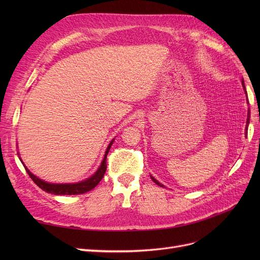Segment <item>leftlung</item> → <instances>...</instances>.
I'll list each match as a JSON object with an SVG mask.
<instances>
[{
    "mask_svg": "<svg viewBox=\"0 0 260 260\" xmlns=\"http://www.w3.org/2000/svg\"><path fill=\"white\" fill-rule=\"evenodd\" d=\"M242 85H243V89H244V91H245V94H246V96H247V93H246V90H245V85H244V80H242ZM249 118H250V112H249V109H248V112H247V119H246V127H245V136L247 135L248 124H249ZM151 178H152V180L154 181V182H155L157 185H159V186L164 187V185H162L161 183H159L158 181H157V180H156L154 177H152V176H151Z\"/></svg>",
    "mask_w": 260,
    "mask_h": 260,
    "instance_id": "1",
    "label": "left lung"
}]
</instances>
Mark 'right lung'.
<instances>
[{
    "label": "right lung",
    "mask_w": 260,
    "mask_h": 260,
    "mask_svg": "<svg viewBox=\"0 0 260 260\" xmlns=\"http://www.w3.org/2000/svg\"><path fill=\"white\" fill-rule=\"evenodd\" d=\"M114 140L113 139L111 141V143L108 144L107 148H106V152H105V155H104V158L103 160H102L101 165L99 169L94 172V174L90 177V178H86L85 180L83 181H80V182H77V183H50V182H46V181L38 178L37 176H35L32 172H31L26 166L25 164L22 162L21 158L19 157L20 161L22 162L23 167H25L26 171L28 172V175L30 176V178L32 179L34 182L40 187L42 188L43 191L48 192V193H51V194H54V195H76V194H83V193H86L89 192L91 190H93L94 187H95L99 183L100 181L103 179L104 177V174L106 171V168H107V165H106V157H107V154L109 152V149H111L113 143H114ZM19 155V154H18Z\"/></svg>",
    "instance_id": "right-lung-1"
}]
</instances>
